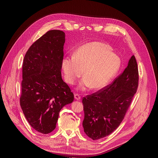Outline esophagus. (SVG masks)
<instances>
[{"mask_svg": "<svg viewBox=\"0 0 158 158\" xmlns=\"http://www.w3.org/2000/svg\"><path fill=\"white\" fill-rule=\"evenodd\" d=\"M74 98H75V99H76L77 101H79L81 99V96L78 94H74Z\"/></svg>", "mask_w": 158, "mask_h": 158, "instance_id": "esophagus-1", "label": "esophagus"}]
</instances>
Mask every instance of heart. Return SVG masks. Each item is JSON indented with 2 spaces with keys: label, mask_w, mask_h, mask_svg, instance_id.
Segmentation results:
<instances>
[{
  "label": "heart",
  "mask_w": 158,
  "mask_h": 158,
  "mask_svg": "<svg viewBox=\"0 0 158 158\" xmlns=\"http://www.w3.org/2000/svg\"><path fill=\"white\" fill-rule=\"evenodd\" d=\"M121 59L112 52L111 48L99 42L87 43L81 46L74 57H65L62 60L65 77L69 84H74L84 70L85 78L81 82L82 89L91 85L93 89L105 86L117 73Z\"/></svg>",
  "instance_id": "obj_1"
}]
</instances>
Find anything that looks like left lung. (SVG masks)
<instances>
[{"label": "left lung", "mask_w": 158, "mask_h": 158, "mask_svg": "<svg viewBox=\"0 0 158 158\" xmlns=\"http://www.w3.org/2000/svg\"><path fill=\"white\" fill-rule=\"evenodd\" d=\"M138 81V64L132 56L123 73L111 84L83 98L82 126L88 137L98 140L118 127L137 91Z\"/></svg>", "instance_id": "left-lung-1"}]
</instances>
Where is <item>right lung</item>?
Returning <instances> with one entry per match:
<instances>
[{"label": "right lung", "instance_id": "add662e5", "mask_svg": "<svg viewBox=\"0 0 158 158\" xmlns=\"http://www.w3.org/2000/svg\"><path fill=\"white\" fill-rule=\"evenodd\" d=\"M65 33L51 30L27 51L22 65L20 104L29 124L46 134L54 131L59 112L74 101V94L61 76Z\"/></svg>", "mask_w": 158, "mask_h": 158}]
</instances>
